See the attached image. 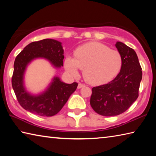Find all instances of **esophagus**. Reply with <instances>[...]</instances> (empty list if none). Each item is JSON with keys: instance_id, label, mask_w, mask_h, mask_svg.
Instances as JSON below:
<instances>
[{"instance_id": "obj_1", "label": "esophagus", "mask_w": 156, "mask_h": 156, "mask_svg": "<svg viewBox=\"0 0 156 156\" xmlns=\"http://www.w3.org/2000/svg\"><path fill=\"white\" fill-rule=\"evenodd\" d=\"M84 86H85V84H84L79 83L78 85V89H80V88H82V87H84Z\"/></svg>"}]
</instances>
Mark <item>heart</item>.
Instances as JSON below:
<instances>
[{"instance_id":"1","label":"heart","mask_w":156,"mask_h":156,"mask_svg":"<svg viewBox=\"0 0 156 156\" xmlns=\"http://www.w3.org/2000/svg\"><path fill=\"white\" fill-rule=\"evenodd\" d=\"M122 66L120 53L98 42L78 47L74 58L69 56L65 60L67 70L73 74H77L78 69L83 70L84 80L94 85L109 83L118 75Z\"/></svg>"}]
</instances>
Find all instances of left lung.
<instances>
[{"mask_svg": "<svg viewBox=\"0 0 156 156\" xmlns=\"http://www.w3.org/2000/svg\"><path fill=\"white\" fill-rule=\"evenodd\" d=\"M115 47L122 58L120 72L109 83L92 88L90 98L92 109L103 116L126 112L139 96L142 72L136 53L121 42Z\"/></svg>", "mask_w": 156, "mask_h": 156, "instance_id": "1", "label": "left lung"}]
</instances>
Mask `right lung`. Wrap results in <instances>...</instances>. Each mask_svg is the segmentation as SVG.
Returning a JSON list of instances; mask_svg holds the SVG:
<instances>
[{
    "label": "right lung",
    "mask_w": 156,
    "mask_h": 156,
    "mask_svg": "<svg viewBox=\"0 0 156 156\" xmlns=\"http://www.w3.org/2000/svg\"><path fill=\"white\" fill-rule=\"evenodd\" d=\"M64 51L61 43L53 39L32 42L16 58L12 84L18 102L23 109L40 116L50 117L57 114L77 88L78 83L66 84L55 77L51 85L43 94L34 96L23 87V75L26 66L36 58H44L55 67L63 66Z\"/></svg>",
    "instance_id": "right-lung-1"
}]
</instances>
